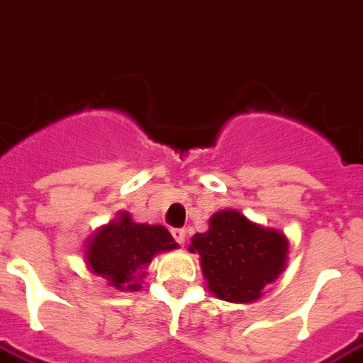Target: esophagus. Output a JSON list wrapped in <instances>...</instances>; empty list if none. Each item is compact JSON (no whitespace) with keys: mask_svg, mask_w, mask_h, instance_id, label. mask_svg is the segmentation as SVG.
Masks as SVG:
<instances>
[{"mask_svg":"<svg viewBox=\"0 0 363 363\" xmlns=\"http://www.w3.org/2000/svg\"><path fill=\"white\" fill-rule=\"evenodd\" d=\"M171 233H173L174 241H177V243H179V245H184V241H186V231H184V229L174 228L173 231H171Z\"/></svg>","mask_w":363,"mask_h":363,"instance_id":"34e87169","label":"esophagus"}]
</instances>
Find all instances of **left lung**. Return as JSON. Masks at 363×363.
<instances>
[{"label":"left lung","instance_id":"obj_1","mask_svg":"<svg viewBox=\"0 0 363 363\" xmlns=\"http://www.w3.org/2000/svg\"><path fill=\"white\" fill-rule=\"evenodd\" d=\"M289 243L276 229L262 228L237 210L210 218L206 233L192 237L189 251L200 255L208 289L218 299L251 303L286 268Z\"/></svg>","mask_w":363,"mask_h":363}]
</instances>
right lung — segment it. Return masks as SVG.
I'll return each mask as SVG.
<instances>
[{"label": "right lung", "instance_id": "add662e5", "mask_svg": "<svg viewBox=\"0 0 363 363\" xmlns=\"http://www.w3.org/2000/svg\"><path fill=\"white\" fill-rule=\"evenodd\" d=\"M177 247L163 225L135 223L130 213L120 212L116 220L103 225L87 241L85 262L91 272L103 276L112 288L138 291L153 257Z\"/></svg>", "mask_w": 363, "mask_h": 363}]
</instances>
